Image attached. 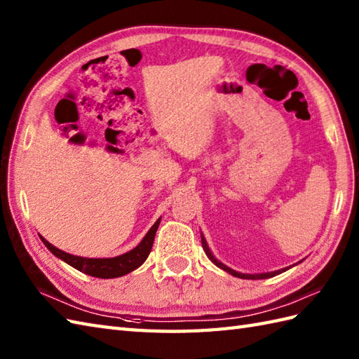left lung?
<instances>
[{"label": "left lung", "mask_w": 359, "mask_h": 359, "mask_svg": "<svg viewBox=\"0 0 359 359\" xmlns=\"http://www.w3.org/2000/svg\"><path fill=\"white\" fill-rule=\"evenodd\" d=\"M200 237H202V246H203V251H205V254L208 255V258H210V260H211L215 266H217V268L223 269L224 272L231 273L232 277L243 278V280H264V278L275 277V275H278V273H281V272H285V271H287V269L292 268V266H295V264H292V266H289V268H283V269H278V271H273V272H264V273H241V272H237V271H234V269L228 268V266H226V264H223L222 262H219L217 258H215V257L212 255L211 249H210V246H208V243H206V240H205V237H203L202 232H200Z\"/></svg>", "instance_id": "obj_1"}]
</instances>
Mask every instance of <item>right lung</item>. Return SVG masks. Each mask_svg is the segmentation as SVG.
<instances>
[{
    "instance_id": "1",
    "label": "right lung",
    "mask_w": 359,
    "mask_h": 359,
    "mask_svg": "<svg viewBox=\"0 0 359 359\" xmlns=\"http://www.w3.org/2000/svg\"><path fill=\"white\" fill-rule=\"evenodd\" d=\"M161 219H157V222L151 228H149L147 236L142 238V241L136 248H133L131 251L125 252L122 255L111 257V258H87V257L73 255V254L61 251V249H57L52 243H48L43 236L39 237L43 240V243L47 246L50 252L60 258V260L65 262L67 264H70L72 268L84 272L87 275H91V277L118 278V277H122V275H127L131 271L137 269L140 264H144L149 252H151L154 236H156L157 228H159Z\"/></svg>"
}]
</instances>
